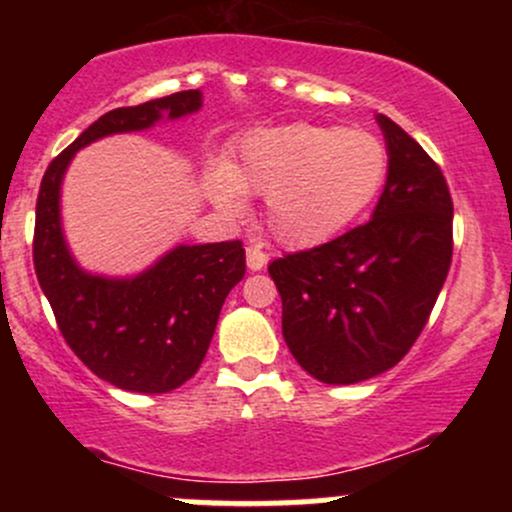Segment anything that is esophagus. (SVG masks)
I'll return each instance as SVG.
<instances>
[{"mask_svg":"<svg viewBox=\"0 0 512 512\" xmlns=\"http://www.w3.org/2000/svg\"><path fill=\"white\" fill-rule=\"evenodd\" d=\"M245 255H248V267L252 269V272H260L264 264H267V255H264L260 248H252L250 245V248L245 250Z\"/></svg>","mask_w":512,"mask_h":512,"instance_id":"esophagus-1","label":"esophagus"}]
</instances>
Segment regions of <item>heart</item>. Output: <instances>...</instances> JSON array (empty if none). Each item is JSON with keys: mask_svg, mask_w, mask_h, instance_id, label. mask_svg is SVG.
<instances>
[{"mask_svg": "<svg viewBox=\"0 0 512 512\" xmlns=\"http://www.w3.org/2000/svg\"><path fill=\"white\" fill-rule=\"evenodd\" d=\"M390 154L373 134L330 125L264 129L243 144L236 168L216 166L209 195L226 211L243 192L267 195V226L291 248L325 243L383 190Z\"/></svg>", "mask_w": 512, "mask_h": 512, "instance_id": "obj_1", "label": "heart"}]
</instances>
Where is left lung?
<instances>
[{
  "instance_id": "obj_1",
  "label": "left lung",
  "mask_w": 512,
  "mask_h": 512,
  "mask_svg": "<svg viewBox=\"0 0 512 512\" xmlns=\"http://www.w3.org/2000/svg\"><path fill=\"white\" fill-rule=\"evenodd\" d=\"M375 120L390 170L373 219L269 264L286 346L327 385H354L397 366L426 327L452 260L443 170L390 117Z\"/></svg>"
}]
</instances>
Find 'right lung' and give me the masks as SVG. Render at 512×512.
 <instances>
[{
    "instance_id": "right-lung-1",
    "label": "right lung",
    "mask_w": 512,
    "mask_h": 512,
    "mask_svg": "<svg viewBox=\"0 0 512 512\" xmlns=\"http://www.w3.org/2000/svg\"><path fill=\"white\" fill-rule=\"evenodd\" d=\"M197 88L115 108L52 158L35 204L33 264L69 349L120 390L163 395L202 366L228 291L245 276L240 240L178 245L132 279L88 274L74 262L60 223L64 170L81 146L117 132H139L163 117L197 113Z\"/></svg>"
}]
</instances>
